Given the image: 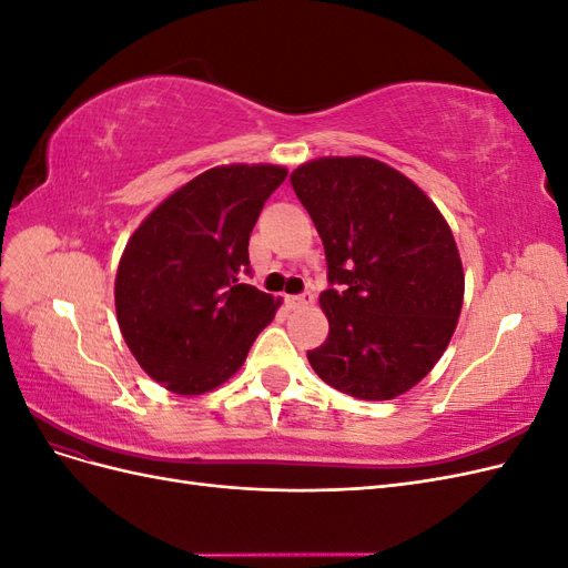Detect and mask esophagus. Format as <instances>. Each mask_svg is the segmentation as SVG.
Here are the masks:
<instances>
[{
	"instance_id": "esophagus-1",
	"label": "esophagus",
	"mask_w": 568,
	"mask_h": 568,
	"mask_svg": "<svg viewBox=\"0 0 568 568\" xmlns=\"http://www.w3.org/2000/svg\"><path fill=\"white\" fill-rule=\"evenodd\" d=\"M313 301H315V296L311 294V291H303V294H296V296H286L288 307H305V305H311Z\"/></svg>"
}]
</instances>
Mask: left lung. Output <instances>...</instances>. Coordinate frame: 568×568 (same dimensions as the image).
I'll return each instance as SVG.
<instances>
[{
  "label": "left lung",
  "mask_w": 568,
  "mask_h": 568,
  "mask_svg": "<svg viewBox=\"0 0 568 568\" xmlns=\"http://www.w3.org/2000/svg\"><path fill=\"white\" fill-rule=\"evenodd\" d=\"M291 186L329 280V336L307 359L341 393L390 400L434 369L457 326L464 272L448 222L415 182L367 156L303 163Z\"/></svg>",
  "instance_id": "1"
}]
</instances>
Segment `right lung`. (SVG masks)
<instances>
[{"label": "right lung", "mask_w": 568, "mask_h": 568, "mask_svg": "<svg viewBox=\"0 0 568 568\" xmlns=\"http://www.w3.org/2000/svg\"><path fill=\"white\" fill-rule=\"evenodd\" d=\"M282 165H217L170 194L134 230L115 274L130 353L180 395L225 384L282 301L242 282L248 239Z\"/></svg>", "instance_id": "right-lung-1"}]
</instances>
